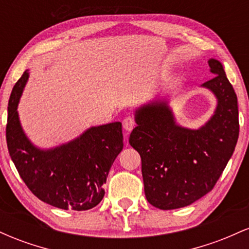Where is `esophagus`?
<instances>
[{"instance_id":"1","label":"esophagus","mask_w":249,"mask_h":249,"mask_svg":"<svg viewBox=\"0 0 249 249\" xmlns=\"http://www.w3.org/2000/svg\"><path fill=\"white\" fill-rule=\"evenodd\" d=\"M134 126H136V121H134L133 117H126V118H124V121H123V127H124L125 131L130 132Z\"/></svg>"}]
</instances>
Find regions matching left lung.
I'll return each instance as SVG.
<instances>
[{
	"instance_id": "1",
	"label": "left lung",
	"mask_w": 249,
	"mask_h": 249,
	"mask_svg": "<svg viewBox=\"0 0 249 249\" xmlns=\"http://www.w3.org/2000/svg\"><path fill=\"white\" fill-rule=\"evenodd\" d=\"M215 75L201 87L218 101L214 115L201 127H182L168 107L157 99L137 108V126L130 145L142 158L145 196L160 210L193 204L213 190L224 172L239 138V111L235 91L219 61H208Z\"/></svg>"
}]
</instances>
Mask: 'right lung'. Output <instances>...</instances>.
Here are the masks:
<instances>
[{
	"label": "right lung",
	"mask_w": 249,
	"mask_h": 249,
	"mask_svg": "<svg viewBox=\"0 0 249 249\" xmlns=\"http://www.w3.org/2000/svg\"><path fill=\"white\" fill-rule=\"evenodd\" d=\"M29 78L25 70L14 87L5 128L8 151L28 188L62 210L87 211L102 201L108 171L123 150L122 123L92 126L67 144L42 150L25 136L17 112Z\"/></svg>",
	"instance_id": "add662e5"
}]
</instances>
